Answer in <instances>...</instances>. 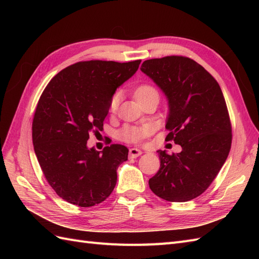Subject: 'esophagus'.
I'll use <instances>...</instances> for the list:
<instances>
[{
    "label": "esophagus",
    "mask_w": 259,
    "mask_h": 259,
    "mask_svg": "<svg viewBox=\"0 0 259 259\" xmlns=\"http://www.w3.org/2000/svg\"><path fill=\"white\" fill-rule=\"evenodd\" d=\"M142 154H143V151L139 150V149H137V148L130 149V156H131V158H137V156L142 155Z\"/></svg>",
    "instance_id": "1"
}]
</instances>
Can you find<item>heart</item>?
Segmentation results:
<instances>
[{
	"mask_svg": "<svg viewBox=\"0 0 259 259\" xmlns=\"http://www.w3.org/2000/svg\"><path fill=\"white\" fill-rule=\"evenodd\" d=\"M150 95H158V92H156V90L150 85L139 86L134 93L135 99L137 101ZM119 103H120V94L115 93L110 100V104H109V111L111 113H114L116 111L117 106H119ZM149 132H150V130H149L148 126H143V127L126 126L119 133V137L126 143H138L139 140H142L145 136L149 134Z\"/></svg>",
	"mask_w": 259,
	"mask_h": 259,
	"instance_id": "b5f03b06",
	"label": "heart"
}]
</instances>
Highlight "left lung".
Segmentation results:
<instances>
[{
    "mask_svg": "<svg viewBox=\"0 0 259 259\" xmlns=\"http://www.w3.org/2000/svg\"><path fill=\"white\" fill-rule=\"evenodd\" d=\"M140 70L167 100L166 138L182 146V151L171 155L156 151L161 165L149 187L166 201L192 200L207 189L230 151L231 124L221 86L187 57L149 59Z\"/></svg>",
    "mask_w": 259,
    "mask_h": 259,
    "instance_id": "8db88e82",
    "label": "left lung"
}]
</instances>
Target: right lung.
I'll use <instances>...</instances> for the list:
<instances>
[{
    "label": "right lung",
    "instance_id": "1",
    "mask_svg": "<svg viewBox=\"0 0 259 259\" xmlns=\"http://www.w3.org/2000/svg\"><path fill=\"white\" fill-rule=\"evenodd\" d=\"M142 60H91L55 75L38 100L32 123L34 152L45 178L61 199L81 207L105 201L113 191L117 167L128 149L88 147L101 131L116 89L136 73Z\"/></svg>",
    "mask_w": 259,
    "mask_h": 259
}]
</instances>
